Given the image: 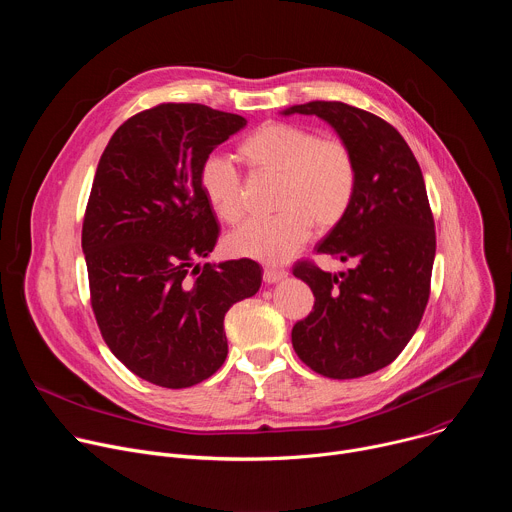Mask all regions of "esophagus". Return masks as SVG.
<instances>
[{"instance_id": "1", "label": "esophagus", "mask_w": 512, "mask_h": 512, "mask_svg": "<svg viewBox=\"0 0 512 512\" xmlns=\"http://www.w3.org/2000/svg\"><path fill=\"white\" fill-rule=\"evenodd\" d=\"M287 277V271H283V269H265L263 271V281L265 283H279V281H283Z\"/></svg>"}]
</instances>
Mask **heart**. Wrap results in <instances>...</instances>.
Here are the masks:
<instances>
[{"mask_svg": "<svg viewBox=\"0 0 512 512\" xmlns=\"http://www.w3.org/2000/svg\"><path fill=\"white\" fill-rule=\"evenodd\" d=\"M243 158L257 170L281 178L275 206L279 212L249 218L227 237L233 255L263 263H285L320 231L336 227L356 192V160L340 137H320L294 123H267L241 145ZM200 188L212 210L227 223L245 212L243 184L235 164L212 154L200 166Z\"/></svg>", "mask_w": 512, "mask_h": 512, "instance_id": "obj_1", "label": "heart"}]
</instances>
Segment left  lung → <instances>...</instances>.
Listing matches in <instances>:
<instances>
[{"label":"left lung","instance_id":"1","mask_svg":"<svg viewBox=\"0 0 512 512\" xmlns=\"http://www.w3.org/2000/svg\"><path fill=\"white\" fill-rule=\"evenodd\" d=\"M324 119L356 160V192L342 221L316 245L350 269L300 261L314 310L291 330L296 354L328 379H358L391 364L415 334L429 300L435 225L421 168L401 133L340 101L281 111Z\"/></svg>","mask_w":512,"mask_h":512}]
</instances>
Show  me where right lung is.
Listing matches in <instances>:
<instances>
[{
  "mask_svg": "<svg viewBox=\"0 0 512 512\" xmlns=\"http://www.w3.org/2000/svg\"><path fill=\"white\" fill-rule=\"evenodd\" d=\"M245 117L164 103L127 119L99 160L83 223L91 306L111 352L166 389L212 377L229 352L225 314L261 287L251 259L204 263L218 223L200 166Z\"/></svg>",
  "mask_w": 512,
  "mask_h": 512,
  "instance_id": "obj_1",
  "label": "right lung"
}]
</instances>
